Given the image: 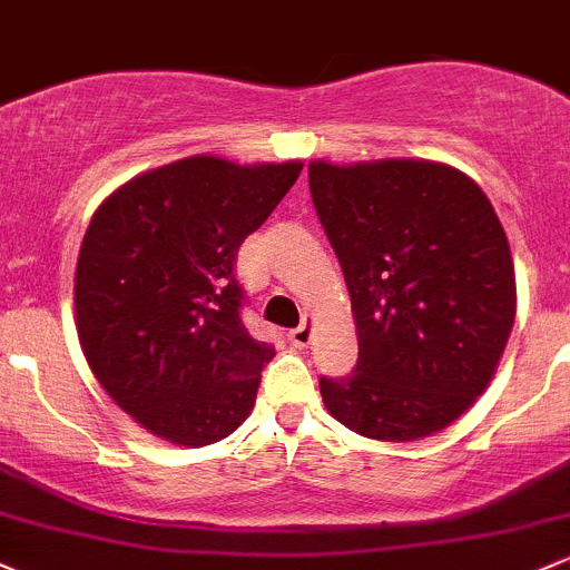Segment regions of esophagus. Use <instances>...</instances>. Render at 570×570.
I'll return each mask as SVG.
<instances>
[{
	"label": "esophagus",
	"mask_w": 570,
	"mask_h": 570,
	"mask_svg": "<svg viewBox=\"0 0 570 570\" xmlns=\"http://www.w3.org/2000/svg\"><path fill=\"white\" fill-rule=\"evenodd\" d=\"M313 324H315V321L309 318V315H304L302 324L287 332V337H291V343L296 345V348H304V345H309V340H313Z\"/></svg>",
	"instance_id": "obj_1"
}]
</instances>
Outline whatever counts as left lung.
Returning a JSON list of instances; mask_svg holds the SVG:
<instances>
[{
  "label": "left lung",
  "instance_id": "8db88e82",
  "mask_svg": "<svg viewBox=\"0 0 570 570\" xmlns=\"http://www.w3.org/2000/svg\"><path fill=\"white\" fill-rule=\"evenodd\" d=\"M309 195L348 285L360 360L321 379L328 414L381 442H416L483 395L515 318L494 205L459 169L420 158L309 164Z\"/></svg>",
  "mask_w": 570,
  "mask_h": 570
}]
</instances>
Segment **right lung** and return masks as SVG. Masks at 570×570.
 I'll return each instance as SVG.
<instances>
[{"mask_svg":"<svg viewBox=\"0 0 570 570\" xmlns=\"http://www.w3.org/2000/svg\"><path fill=\"white\" fill-rule=\"evenodd\" d=\"M298 173L302 161L191 156L137 175L92 214L76 332L111 401L156 436L203 448L255 406L274 348L246 332L236 255Z\"/></svg>","mask_w":570,"mask_h":570,"instance_id":"1","label":"right lung"}]
</instances>
